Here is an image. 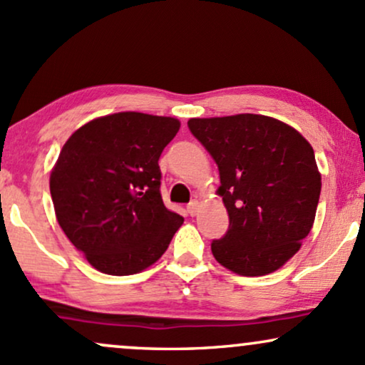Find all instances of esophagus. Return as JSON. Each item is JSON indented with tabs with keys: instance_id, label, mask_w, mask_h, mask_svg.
<instances>
[{
	"instance_id": "esophagus-1",
	"label": "esophagus",
	"mask_w": 365,
	"mask_h": 365,
	"mask_svg": "<svg viewBox=\"0 0 365 365\" xmlns=\"http://www.w3.org/2000/svg\"><path fill=\"white\" fill-rule=\"evenodd\" d=\"M187 212L190 216H195L197 212H199V200H192V202L187 206Z\"/></svg>"
}]
</instances>
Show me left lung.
Listing matches in <instances>:
<instances>
[{"mask_svg":"<svg viewBox=\"0 0 365 365\" xmlns=\"http://www.w3.org/2000/svg\"><path fill=\"white\" fill-rule=\"evenodd\" d=\"M188 128L216 161L230 217L211 244L215 259L242 276L279 269L316 217L321 173L311 144L290 125L252 113L192 118Z\"/></svg>","mask_w":365,"mask_h":365,"instance_id":"obj_1","label":"left lung"}]
</instances>
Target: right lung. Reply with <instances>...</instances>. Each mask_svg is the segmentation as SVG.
I'll return each mask as SVG.
<instances>
[{"label": "right lung", "instance_id": "right-lung-1", "mask_svg": "<svg viewBox=\"0 0 365 365\" xmlns=\"http://www.w3.org/2000/svg\"><path fill=\"white\" fill-rule=\"evenodd\" d=\"M180 121L123 111L72 133L49 178L61 230L91 266L135 274L168 249L183 217L163 204L159 156Z\"/></svg>", "mask_w": 365, "mask_h": 365}]
</instances>
